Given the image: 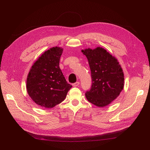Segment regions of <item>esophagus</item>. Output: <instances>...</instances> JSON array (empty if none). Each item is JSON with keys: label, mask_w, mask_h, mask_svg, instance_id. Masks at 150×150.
Wrapping results in <instances>:
<instances>
[{"label": "esophagus", "mask_w": 150, "mask_h": 150, "mask_svg": "<svg viewBox=\"0 0 150 150\" xmlns=\"http://www.w3.org/2000/svg\"><path fill=\"white\" fill-rule=\"evenodd\" d=\"M79 85V82H76L74 84H72V86H73V87H77V86H78Z\"/></svg>", "instance_id": "esophagus-1"}]
</instances>
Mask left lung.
Wrapping results in <instances>:
<instances>
[{
  "mask_svg": "<svg viewBox=\"0 0 150 150\" xmlns=\"http://www.w3.org/2000/svg\"><path fill=\"white\" fill-rule=\"evenodd\" d=\"M81 52L88 59L92 77L91 89L86 93V98L95 106L105 107L118 97L124 88L122 67L117 59L103 47Z\"/></svg>",
  "mask_w": 150,
  "mask_h": 150,
  "instance_id": "left-lung-1",
  "label": "left lung"
}]
</instances>
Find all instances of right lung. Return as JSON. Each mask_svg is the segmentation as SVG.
<instances>
[{"label": "right lung", "mask_w": 150, "mask_h": 150, "mask_svg": "<svg viewBox=\"0 0 150 150\" xmlns=\"http://www.w3.org/2000/svg\"><path fill=\"white\" fill-rule=\"evenodd\" d=\"M63 49L53 47L45 51L30 67L26 89L35 104L52 108L64 100L72 86L67 83L59 67Z\"/></svg>", "instance_id": "add662e5"}]
</instances>
